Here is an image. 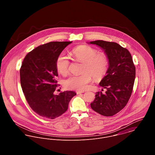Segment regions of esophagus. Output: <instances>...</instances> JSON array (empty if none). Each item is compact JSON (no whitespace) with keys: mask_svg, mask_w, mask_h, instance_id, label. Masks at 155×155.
Instances as JSON below:
<instances>
[{"mask_svg":"<svg viewBox=\"0 0 155 155\" xmlns=\"http://www.w3.org/2000/svg\"><path fill=\"white\" fill-rule=\"evenodd\" d=\"M84 91H76V94H81V93H84Z\"/></svg>","mask_w":155,"mask_h":155,"instance_id":"esophagus-1","label":"esophagus"}]
</instances>
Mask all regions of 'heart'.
Masks as SVG:
<instances>
[{"instance_id": "b5f03b06", "label": "heart", "mask_w": 155, "mask_h": 155, "mask_svg": "<svg viewBox=\"0 0 155 155\" xmlns=\"http://www.w3.org/2000/svg\"><path fill=\"white\" fill-rule=\"evenodd\" d=\"M73 59L82 63L81 72L78 76H70L63 82L67 89L84 91L88 88L92 77L95 81L101 80L106 75L109 66V58L104 52H98L95 48L88 45H80L71 51ZM55 67L57 71L66 75L70 68V61L64 54H60L57 58Z\"/></svg>"}]
</instances>
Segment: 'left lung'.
<instances>
[{"instance_id":"left-lung-1","label":"left lung","mask_w":155,"mask_h":155,"mask_svg":"<svg viewBox=\"0 0 155 155\" xmlns=\"http://www.w3.org/2000/svg\"><path fill=\"white\" fill-rule=\"evenodd\" d=\"M89 44L101 47L109 58L107 74L100 82L107 91L105 94L96 93L91 107L103 116H112L125 107L133 92L135 67L132 56L127 49L116 42L98 40Z\"/></svg>"}]
</instances>
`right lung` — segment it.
<instances>
[{
	"label": "right lung",
	"instance_id": "right-lung-1",
	"mask_svg": "<svg viewBox=\"0 0 155 155\" xmlns=\"http://www.w3.org/2000/svg\"><path fill=\"white\" fill-rule=\"evenodd\" d=\"M71 42H51L40 45L23 60L20 70L22 92L31 109L42 117L54 119L61 116L76 95L71 91L54 94L58 87L56 59Z\"/></svg>",
	"mask_w": 155,
	"mask_h": 155
}]
</instances>
